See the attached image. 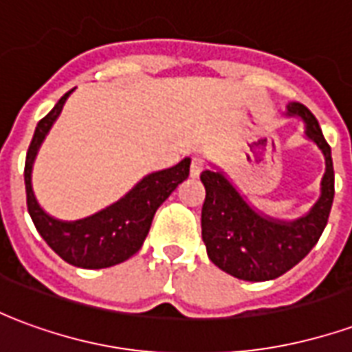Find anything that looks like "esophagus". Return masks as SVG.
Listing matches in <instances>:
<instances>
[{"instance_id": "1", "label": "esophagus", "mask_w": 352, "mask_h": 352, "mask_svg": "<svg viewBox=\"0 0 352 352\" xmlns=\"http://www.w3.org/2000/svg\"><path fill=\"white\" fill-rule=\"evenodd\" d=\"M206 169V162L204 158H199V156H194L190 162V175L192 177H198L201 171Z\"/></svg>"}]
</instances>
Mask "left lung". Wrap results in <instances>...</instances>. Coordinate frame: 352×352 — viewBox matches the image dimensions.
I'll use <instances>...</instances> for the list:
<instances>
[{
  "instance_id": "8db88e82",
  "label": "left lung",
  "mask_w": 352,
  "mask_h": 352,
  "mask_svg": "<svg viewBox=\"0 0 352 352\" xmlns=\"http://www.w3.org/2000/svg\"><path fill=\"white\" fill-rule=\"evenodd\" d=\"M288 115L305 120V133L322 151L326 173L322 194L309 214L294 222L265 219L247 206L228 179L206 169L201 183L206 186V201L201 207V237L207 254L222 272L243 280L277 279L292 270L317 245L330 217L333 201V164L330 145L326 143L317 118L302 103H290Z\"/></svg>"
}]
</instances>
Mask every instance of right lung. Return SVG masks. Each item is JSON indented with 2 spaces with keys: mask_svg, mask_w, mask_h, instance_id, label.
<instances>
[{
  "mask_svg": "<svg viewBox=\"0 0 352 352\" xmlns=\"http://www.w3.org/2000/svg\"><path fill=\"white\" fill-rule=\"evenodd\" d=\"M72 92L73 90L64 94L54 109L41 118L35 128L24 166L28 211L37 232L60 258L85 270H101L120 264L141 249L151 230L156 209L190 173V158H184L173 168L145 177L115 206L107 207L85 221L60 222L52 219L39 207L34 196L32 166L43 139L49 133L50 126L58 118Z\"/></svg>",
  "mask_w": 352,
  "mask_h": 352,
  "instance_id": "right-lung-1",
  "label": "right lung"
}]
</instances>
